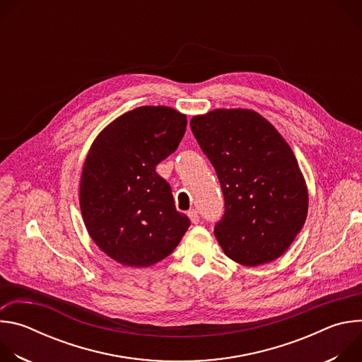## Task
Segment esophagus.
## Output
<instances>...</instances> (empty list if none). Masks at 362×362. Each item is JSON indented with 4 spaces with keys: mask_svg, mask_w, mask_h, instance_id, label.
<instances>
[{
    "mask_svg": "<svg viewBox=\"0 0 362 362\" xmlns=\"http://www.w3.org/2000/svg\"><path fill=\"white\" fill-rule=\"evenodd\" d=\"M187 216H189V219H190V222L192 223H199V215H197V212L196 211H189L187 212Z\"/></svg>",
    "mask_w": 362,
    "mask_h": 362,
    "instance_id": "34e87169",
    "label": "esophagus"
}]
</instances>
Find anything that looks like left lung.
<instances>
[{"label": "left lung", "instance_id": "1", "mask_svg": "<svg viewBox=\"0 0 362 362\" xmlns=\"http://www.w3.org/2000/svg\"><path fill=\"white\" fill-rule=\"evenodd\" d=\"M225 196L215 236L232 261L257 267L275 261L300 232L308 187L281 133L249 109H216L190 120Z\"/></svg>", "mask_w": 362, "mask_h": 362}]
</instances>
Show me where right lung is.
<instances>
[{
  "instance_id": "1",
  "label": "right lung",
  "mask_w": 362,
  "mask_h": 362,
  "mask_svg": "<svg viewBox=\"0 0 362 362\" xmlns=\"http://www.w3.org/2000/svg\"><path fill=\"white\" fill-rule=\"evenodd\" d=\"M186 116L141 106L94 139L80 179V209L94 243L124 267L146 268L169 256L190 221L175 208L170 185L156 166L177 148Z\"/></svg>"
}]
</instances>
